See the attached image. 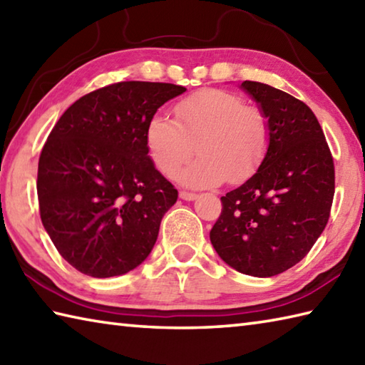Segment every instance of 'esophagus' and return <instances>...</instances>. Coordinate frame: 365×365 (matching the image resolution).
<instances>
[{
	"label": "esophagus",
	"mask_w": 365,
	"mask_h": 365,
	"mask_svg": "<svg viewBox=\"0 0 365 365\" xmlns=\"http://www.w3.org/2000/svg\"><path fill=\"white\" fill-rule=\"evenodd\" d=\"M178 196H180V199H183V201H195V199H197L196 192H190V191H180L178 192Z\"/></svg>",
	"instance_id": "34e87169"
}]
</instances>
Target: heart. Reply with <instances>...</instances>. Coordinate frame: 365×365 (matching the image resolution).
Wrapping results in <instances>:
<instances>
[{
  "instance_id": "1",
  "label": "heart",
  "mask_w": 365,
  "mask_h": 365,
  "mask_svg": "<svg viewBox=\"0 0 365 365\" xmlns=\"http://www.w3.org/2000/svg\"><path fill=\"white\" fill-rule=\"evenodd\" d=\"M175 120L155 115L147 126L150 156L164 175L174 177L196 148L201 155L178 180L192 188L240 183L266 156V117L225 90H202L175 106Z\"/></svg>"
}]
</instances>
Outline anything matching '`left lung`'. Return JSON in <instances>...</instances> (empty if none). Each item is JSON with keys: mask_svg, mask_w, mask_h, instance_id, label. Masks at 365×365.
<instances>
[{"mask_svg": "<svg viewBox=\"0 0 365 365\" xmlns=\"http://www.w3.org/2000/svg\"><path fill=\"white\" fill-rule=\"evenodd\" d=\"M240 88L269 128L258 170L226 196L210 242L227 266L274 277L305 258L324 231L334 199V161L315 113L302 101L261 82Z\"/></svg>", "mask_w": 365, "mask_h": 365, "instance_id": "8db88e82", "label": "left lung"}]
</instances>
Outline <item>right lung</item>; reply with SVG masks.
<instances>
[{
  "instance_id": "obj_1",
  "label": "right lung",
  "mask_w": 365,
  "mask_h": 365,
  "mask_svg": "<svg viewBox=\"0 0 365 365\" xmlns=\"http://www.w3.org/2000/svg\"><path fill=\"white\" fill-rule=\"evenodd\" d=\"M185 87L118 82L69 106L39 156L41 220L58 253L85 275H123L147 259L177 201L148 156L147 126Z\"/></svg>"
}]
</instances>
